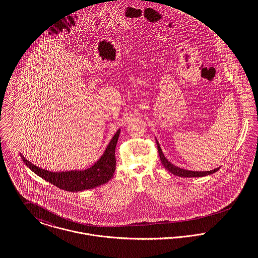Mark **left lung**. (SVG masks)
I'll return each instance as SVG.
<instances>
[{
  "label": "left lung",
  "mask_w": 258,
  "mask_h": 258,
  "mask_svg": "<svg viewBox=\"0 0 258 258\" xmlns=\"http://www.w3.org/2000/svg\"><path fill=\"white\" fill-rule=\"evenodd\" d=\"M156 143H157V147H158V152H159V156L161 159V162L163 164V166L165 167L166 170H168L170 173L178 176V177H183V178H199V177H205L208 175H212L214 173H216L217 171L220 170V168H217L215 170L212 171H205V172H197V171H189V170H184L182 168H179L175 165H173L171 162H169L167 160V158L164 156L162 149L160 147L159 142L156 139Z\"/></svg>",
  "instance_id": "1"
}]
</instances>
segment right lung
<instances>
[{
	"mask_svg": "<svg viewBox=\"0 0 258 258\" xmlns=\"http://www.w3.org/2000/svg\"><path fill=\"white\" fill-rule=\"evenodd\" d=\"M120 129L117 130L112 137L108 146L105 149L100 159L90 168L86 170H73L66 172H50L41 169L27 160L22 154L21 157L24 163L35 174L55 186L68 191H80L96 187L98 185L106 184L115 172L116 159L115 148L119 138Z\"/></svg>",
	"mask_w": 258,
	"mask_h": 258,
	"instance_id": "obj_1",
	"label": "right lung"
}]
</instances>
